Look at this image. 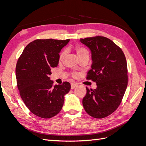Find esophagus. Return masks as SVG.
<instances>
[{"label": "esophagus", "mask_w": 146, "mask_h": 146, "mask_svg": "<svg viewBox=\"0 0 146 146\" xmlns=\"http://www.w3.org/2000/svg\"><path fill=\"white\" fill-rule=\"evenodd\" d=\"M78 85L77 83H72L70 84V86H71V89H74V88H76Z\"/></svg>", "instance_id": "34e87169"}]
</instances>
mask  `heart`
<instances>
[{"mask_svg":"<svg viewBox=\"0 0 146 146\" xmlns=\"http://www.w3.org/2000/svg\"><path fill=\"white\" fill-rule=\"evenodd\" d=\"M75 50H76V53H77V54L79 58H82V57H83V56H89V52H88V50L85 47H83L80 46H76V47H75ZM66 53H67V51H66V50H64L63 51L61 52V53L60 55V57H59L60 61H62L64 58V57L66 55ZM76 76H77L76 74H73L74 77H76Z\"/></svg>","mask_w":146,"mask_h":146,"instance_id":"obj_1","label":"heart"}]
</instances>
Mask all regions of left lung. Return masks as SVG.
Instances as JSON below:
<instances>
[{
    "label": "left lung",
    "mask_w": 146,
    "mask_h": 146,
    "mask_svg": "<svg viewBox=\"0 0 146 146\" xmlns=\"http://www.w3.org/2000/svg\"><path fill=\"white\" fill-rule=\"evenodd\" d=\"M91 51V69L86 79L95 82L97 88L86 87L82 102L84 109L94 118H104L120 105L128 84L127 65L121 48L111 39L96 36L81 38Z\"/></svg>",
    "instance_id": "obj_1"
}]
</instances>
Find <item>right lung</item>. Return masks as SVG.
<instances>
[{
  "label": "right lung",
  "instance_id": "right-lung-1",
  "mask_svg": "<svg viewBox=\"0 0 146 146\" xmlns=\"http://www.w3.org/2000/svg\"><path fill=\"white\" fill-rule=\"evenodd\" d=\"M70 39H36L26 46L16 67L17 86L30 111L41 118H51L63 107L70 84L55 85L50 80L51 68L58 64L59 53Z\"/></svg>",
  "mask_w": 146,
  "mask_h": 146
}]
</instances>
